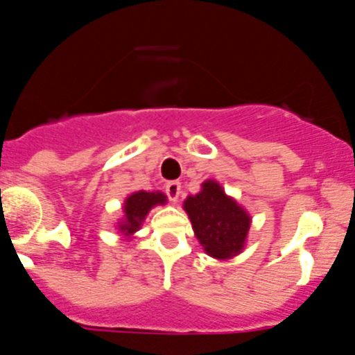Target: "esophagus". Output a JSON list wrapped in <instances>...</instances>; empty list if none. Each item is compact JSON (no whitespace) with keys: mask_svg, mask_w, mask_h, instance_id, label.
Returning <instances> with one entry per match:
<instances>
[{"mask_svg":"<svg viewBox=\"0 0 355 355\" xmlns=\"http://www.w3.org/2000/svg\"><path fill=\"white\" fill-rule=\"evenodd\" d=\"M165 192H167L168 199H171L172 202H175L181 196V183H178V181H171V183L165 184Z\"/></svg>","mask_w":355,"mask_h":355,"instance_id":"obj_1","label":"esophagus"}]
</instances>
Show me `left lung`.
Instances as JSON below:
<instances>
[{
    "instance_id": "left-lung-1",
    "label": "left lung",
    "mask_w": 355,
    "mask_h": 355,
    "mask_svg": "<svg viewBox=\"0 0 355 355\" xmlns=\"http://www.w3.org/2000/svg\"><path fill=\"white\" fill-rule=\"evenodd\" d=\"M183 208L208 256L229 259L243 250L250 215L216 181H205L199 193L187 197Z\"/></svg>"
}]
</instances>
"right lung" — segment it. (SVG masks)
<instances>
[{"instance_id":"right-lung-1","label":"right lung","mask_w":355,"mask_h":355,"mask_svg":"<svg viewBox=\"0 0 355 355\" xmlns=\"http://www.w3.org/2000/svg\"><path fill=\"white\" fill-rule=\"evenodd\" d=\"M167 202V196L162 192H135L126 197L124 200V216L122 220H119L117 227L126 238H131L140 229L142 222L146 220L147 213L150 208H155L156 205H165Z\"/></svg>"}]
</instances>
